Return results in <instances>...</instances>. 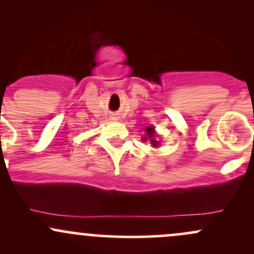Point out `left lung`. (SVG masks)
<instances>
[{"mask_svg": "<svg viewBox=\"0 0 254 254\" xmlns=\"http://www.w3.org/2000/svg\"><path fill=\"white\" fill-rule=\"evenodd\" d=\"M146 133H147V135H144V137L142 138V140H143V141L149 140L153 147H159V141H157V138H155V137H157V133H155L154 127H146Z\"/></svg>", "mask_w": 254, "mask_h": 254, "instance_id": "8db88e82", "label": "left lung"}]
</instances>
